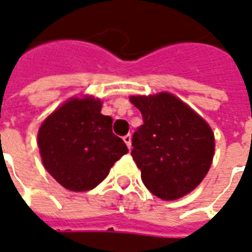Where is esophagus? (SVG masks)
Returning <instances> with one entry per match:
<instances>
[{"mask_svg":"<svg viewBox=\"0 0 252 252\" xmlns=\"http://www.w3.org/2000/svg\"><path fill=\"white\" fill-rule=\"evenodd\" d=\"M123 141H125V144H126V145H127V148H131V135L130 134H127V135H125V137H123Z\"/></svg>","mask_w":252,"mask_h":252,"instance_id":"1","label":"esophagus"}]
</instances>
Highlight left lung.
Instances as JSON below:
<instances>
[{"label":"left lung","mask_w":252,"mask_h":252,"mask_svg":"<svg viewBox=\"0 0 252 252\" xmlns=\"http://www.w3.org/2000/svg\"><path fill=\"white\" fill-rule=\"evenodd\" d=\"M144 125L133 134L131 156L146 189L164 201L191 192L215 156V133L198 112L175 94H133Z\"/></svg>","instance_id":"left-lung-1"}]
</instances>
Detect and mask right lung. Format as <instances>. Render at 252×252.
<instances>
[{
	"label": "right lung",
	"mask_w": 252,
	"mask_h": 252,
	"mask_svg": "<svg viewBox=\"0 0 252 252\" xmlns=\"http://www.w3.org/2000/svg\"><path fill=\"white\" fill-rule=\"evenodd\" d=\"M103 101L77 94L57 107L37 130L44 168L70 191H88L106 179L129 149L112 133V119L101 114Z\"/></svg>",
	"instance_id": "obj_1"
}]
</instances>
